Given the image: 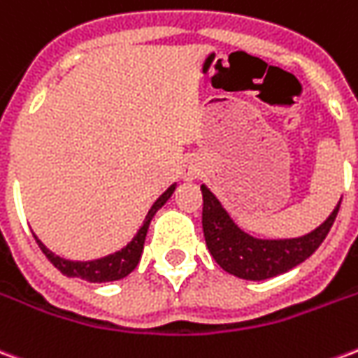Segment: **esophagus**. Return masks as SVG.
Returning <instances> with one entry per match:
<instances>
[{"label": "esophagus", "mask_w": 358, "mask_h": 358, "mask_svg": "<svg viewBox=\"0 0 358 358\" xmlns=\"http://www.w3.org/2000/svg\"><path fill=\"white\" fill-rule=\"evenodd\" d=\"M201 174V163L197 159H187L180 169V176L184 180H195Z\"/></svg>", "instance_id": "obj_1"}]
</instances>
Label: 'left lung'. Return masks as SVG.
<instances>
[{
    "instance_id": "left-lung-1",
    "label": "left lung",
    "mask_w": 358,
    "mask_h": 358,
    "mask_svg": "<svg viewBox=\"0 0 358 358\" xmlns=\"http://www.w3.org/2000/svg\"><path fill=\"white\" fill-rule=\"evenodd\" d=\"M203 192V234L210 255L226 272L243 280H266L307 261L320 248L338 217V207L316 230L293 240H257L234 224L207 186Z\"/></svg>"
}]
</instances>
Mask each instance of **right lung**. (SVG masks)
<instances>
[{"label":"right lung","mask_w":358,"mask_h":358,"mask_svg":"<svg viewBox=\"0 0 358 358\" xmlns=\"http://www.w3.org/2000/svg\"><path fill=\"white\" fill-rule=\"evenodd\" d=\"M176 189V184H172L166 192H164L155 203L153 207L149 209L148 217L143 220V226H141L138 234L134 236V240L126 245L124 249H120L113 255L103 257V259H95V261H86V263H80V261H66V259H61L55 253H51L50 249L43 245L42 241L36 238L38 245L43 251V255L50 259V263L55 266L57 270H61L65 276L69 278H82V280H88V282H113V280H120V278L128 276L132 272L141 259V251H143V241H145V236H148L149 222L151 218L155 217V213L164 203L171 199V195L174 194Z\"/></svg>","instance_id":"add662e5"}]
</instances>
